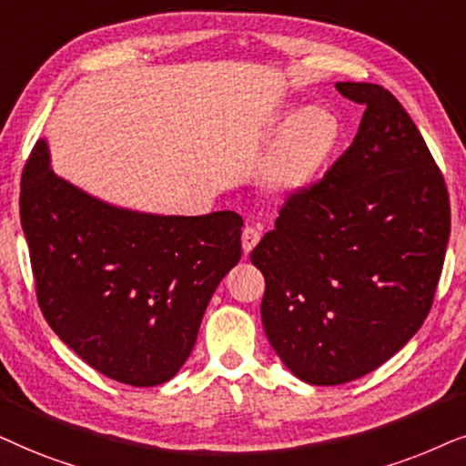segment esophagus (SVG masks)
<instances>
[{"instance_id": "34e87169", "label": "esophagus", "mask_w": 466, "mask_h": 466, "mask_svg": "<svg viewBox=\"0 0 466 466\" xmlns=\"http://www.w3.org/2000/svg\"><path fill=\"white\" fill-rule=\"evenodd\" d=\"M259 238H262V232H259V228L256 226H247L243 229V251L249 253L253 247L259 243Z\"/></svg>"}]
</instances>
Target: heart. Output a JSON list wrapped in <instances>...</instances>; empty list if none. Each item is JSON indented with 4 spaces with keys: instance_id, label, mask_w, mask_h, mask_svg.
<instances>
[{
    "instance_id": "1",
    "label": "heart",
    "mask_w": 466,
    "mask_h": 466,
    "mask_svg": "<svg viewBox=\"0 0 466 466\" xmlns=\"http://www.w3.org/2000/svg\"><path fill=\"white\" fill-rule=\"evenodd\" d=\"M279 151L272 161L270 177L279 185H298L315 175L337 138V119L321 108H309L302 115L289 113Z\"/></svg>"
}]
</instances>
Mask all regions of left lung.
Instances as JSON below:
<instances>
[{
    "label": "left lung",
    "instance_id": "1",
    "mask_svg": "<svg viewBox=\"0 0 466 466\" xmlns=\"http://www.w3.org/2000/svg\"><path fill=\"white\" fill-rule=\"evenodd\" d=\"M337 89L364 106L356 138L251 251L266 337L313 386L364 377L420 330L451 226L445 178L399 99L373 83Z\"/></svg>",
    "mask_w": 466,
    "mask_h": 466
}]
</instances>
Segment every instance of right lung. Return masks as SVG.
<instances>
[{
  "instance_id": "obj_1",
  "label": "right lung",
  "mask_w": 466,
  "mask_h": 466,
  "mask_svg": "<svg viewBox=\"0 0 466 466\" xmlns=\"http://www.w3.org/2000/svg\"><path fill=\"white\" fill-rule=\"evenodd\" d=\"M21 226L40 311L108 380H172L217 285L240 259L234 210L164 217L110 207L59 178L45 140L21 177Z\"/></svg>"
}]
</instances>
